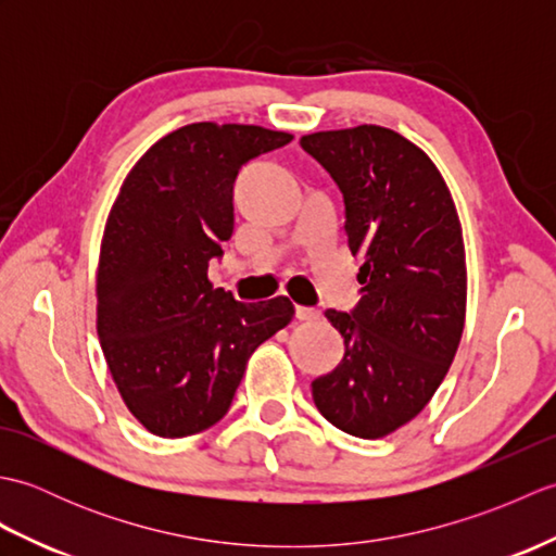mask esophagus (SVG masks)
I'll use <instances>...</instances> for the list:
<instances>
[{
    "label": "esophagus",
    "mask_w": 556,
    "mask_h": 556,
    "mask_svg": "<svg viewBox=\"0 0 556 556\" xmlns=\"http://www.w3.org/2000/svg\"><path fill=\"white\" fill-rule=\"evenodd\" d=\"M296 317L303 323H313V320H317V317H320V311L305 308V305H296Z\"/></svg>",
    "instance_id": "obj_1"
}]
</instances>
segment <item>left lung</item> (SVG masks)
I'll return each instance as SVG.
<instances>
[{
	"label": "left lung",
	"instance_id": "left-lung-1",
	"mask_svg": "<svg viewBox=\"0 0 556 556\" xmlns=\"http://www.w3.org/2000/svg\"><path fill=\"white\" fill-rule=\"evenodd\" d=\"M344 193L361 301L325 317L344 358L313 382L317 410L353 437L380 440L428 406L466 323V248L440 169L392 128L363 124L301 138Z\"/></svg>",
	"mask_w": 556,
	"mask_h": 556
}]
</instances>
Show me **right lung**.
Here are the masks:
<instances>
[{
    "label": "right lung",
    "instance_id": "obj_1",
    "mask_svg": "<svg viewBox=\"0 0 556 556\" xmlns=\"http://www.w3.org/2000/svg\"><path fill=\"white\" fill-rule=\"evenodd\" d=\"M293 136L200 122L160 138L126 174L104 224L98 337L126 408L157 437L219 422L253 351L293 303H241L207 279L233 231V181L245 162Z\"/></svg>",
    "mask_w": 556,
    "mask_h": 556
}]
</instances>
